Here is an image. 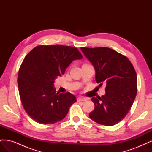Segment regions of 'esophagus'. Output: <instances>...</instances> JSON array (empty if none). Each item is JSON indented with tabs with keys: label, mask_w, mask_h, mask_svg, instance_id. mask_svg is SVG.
Returning a JSON list of instances; mask_svg holds the SVG:
<instances>
[{
	"label": "esophagus",
	"mask_w": 152,
	"mask_h": 152,
	"mask_svg": "<svg viewBox=\"0 0 152 152\" xmlns=\"http://www.w3.org/2000/svg\"><path fill=\"white\" fill-rule=\"evenodd\" d=\"M77 102H85V101L87 100V98L80 96V97H78L77 98Z\"/></svg>",
	"instance_id": "1"
}]
</instances>
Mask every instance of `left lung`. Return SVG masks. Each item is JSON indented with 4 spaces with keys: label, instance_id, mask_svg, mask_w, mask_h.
Listing matches in <instances>:
<instances>
[{
    "label": "left lung",
    "instance_id": "left-lung-1",
    "mask_svg": "<svg viewBox=\"0 0 152 152\" xmlns=\"http://www.w3.org/2000/svg\"><path fill=\"white\" fill-rule=\"evenodd\" d=\"M82 53L93 64L96 81L106 84L104 95L92 98L94 109L89 117L102 125L112 126L126 117L137 93V75L126 56L108 48H81Z\"/></svg>",
    "mask_w": 152,
    "mask_h": 152
}]
</instances>
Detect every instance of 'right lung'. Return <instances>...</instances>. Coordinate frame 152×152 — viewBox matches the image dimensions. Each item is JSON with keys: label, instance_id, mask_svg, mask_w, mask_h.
Returning a JSON list of instances; mask_svg holds the SVG:
<instances>
[{"label": "right lung", "instance_id": "obj_1", "mask_svg": "<svg viewBox=\"0 0 152 152\" xmlns=\"http://www.w3.org/2000/svg\"><path fill=\"white\" fill-rule=\"evenodd\" d=\"M82 58L77 48L61 45H38L26 55L18 72V89L23 107L36 122L54 124L65 117L77 99L68 92L56 93L54 80Z\"/></svg>", "mask_w": 152, "mask_h": 152}]
</instances>
